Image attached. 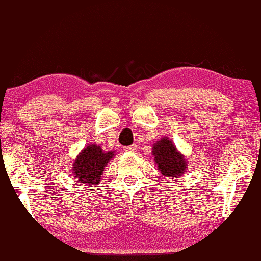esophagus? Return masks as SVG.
Masks as SVG:
<instances>
[{
	"label": "esophagus",
	"mask_w": 261,
	"mask_h": 261,
	"mask_svg": "<svg viewBox=\"0 0 261 261\" xmlns=\"http://www.w3.org/2000/svg\"><path fill=\"white\" fill-rule=\"evenodd\" d=\"M123 151L129 152V153H134V152L137 151V145L135 144V145H131V146H126V147L123 148Z\"/></svg>",
	"instance_id": "esophagus-1"
}]
</instances>
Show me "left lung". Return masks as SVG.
Masks as SVG:
<instances>
[{"mask_svg": "<svg viewBox=\"0 0 261 261\" xmlns=\"http://www.w3.org/2000/svg\"><path fill=\"white\" fill-rule=\"evenodd\" d=\"M152 154L158 169L166 177L178 178L188 169V161L185 156L176 148L173 140L168 137H162L153 144Z\"/></svg>", "mask_w": 261, "mask_h": 261, "instance_id": "left-lung-1", "label": "left lung"}]
</instances>
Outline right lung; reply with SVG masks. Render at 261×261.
<instances>
[{
	"instance_id": "1",
	"label": "right lung",
	"mask_w": 261,
	"mask_h": 261,
	"mask_svg": "<svg viewBox=\"0 0 261 261\" xmlns=\"http://www.w3.org/2000/svg\"><path fill=\"white\" fill-rule=\"evenodd\" d=\"M114 156V151L105 152L99 145H87L72 162L73 178L83 185L95 187L100 183L105 167Z\"/></svg>"
}]
</instances>
